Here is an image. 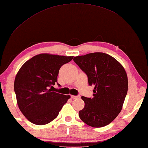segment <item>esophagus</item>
Returning a JSON list of instances; mask_svg holds the SVG:
<instances>
[{"label": "esophagus", "instance_id": "esophagus-1", "mask_svg": "<svg viewBox=\"0 0 148 148\" xmlns=\"http://www.w3.org/2000/svg\"><path fill=\"white\" fill-rule=\"evenodd\" d=\"M71 98H73V99H77V98H80V96H74V95H72V96H71Z\"/></svg>", "mask_w": 148, "mask_h": 148}]
</instances>
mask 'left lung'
<instances>
[{"mask_svg":"<svg viewBox=\"0 0 148 148\" xmlns=\"http://www.w3.org/2000/svg\"><path fill=\"white\" fill-rule=\"evenodd\" d=\"M74 62L95 86L93 98L82 96L85 105L79 117L87 125L99 128L116 119L128 91V77L123 66L113 57L102 52L75 57Z\"/></svg>","mask_w":148,"mask_h":148,"instance_id":"obj_1","label":"left lung"}]
</instances>
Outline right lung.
Segmentation results:
<instances>
[{
  "label": "right lung",
  "mask_w": 148,
  "mask_h": 148,
  "mask_svg": "<svg viewBox=\"0 0 148 148\" xmlns=\"http://www.w3.org/2000/svg\"><path fill=\"white\" fill-rule=\"evenodd\" d=\"M73 58L40 53L26 61L18 71L14 82L17 104L30 122L38 125L50 123L70 98L51 88L57 82L59 69Z\"/></svg>",
  "instance_id": "add662e5"
}]
</instances>
